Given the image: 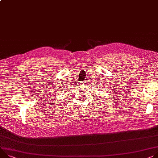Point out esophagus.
Segmentation results:
<instances>
[{
    "instance_id": "esophagus-1",
    "label": "esophagus",
    "mask_w": 158,
    "mask_h": 158,
    "mask_svg": "<svg viewBox=\"0 0 158 158\" xmlns=\"http://www.w3.org/2000/svg\"><path fill=\"white\" fill-rule=\"evenodd\" d=\"M81 84L83 85H86V84H87V80H85V81H81Z\"/></svg>"
}]
</instances>
